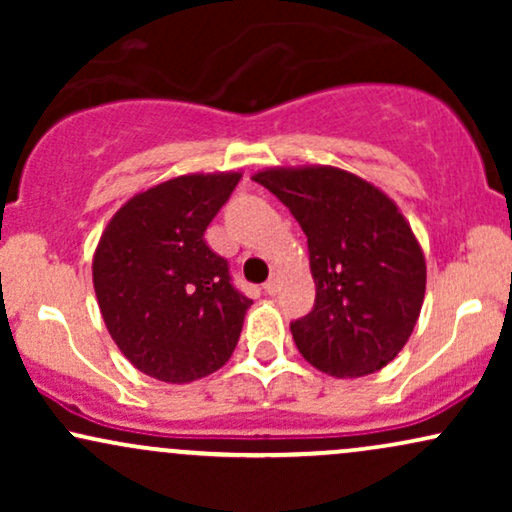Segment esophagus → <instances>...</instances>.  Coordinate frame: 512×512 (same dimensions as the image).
<instances>
[{"label":"esophagus","instance_id":"obj_1","mask_svg":"<svg viewBox=\"0 0 512 512\" xmlns=\"http://www.w3.org/2000/svg\"><path fill=\"white\" fill-rule=\"evenodd\" d=\"M276 289H279V274H272L267 281H264V293H269V296H274Z\"/></svg>","mask_w":512,"mask_h":512}]
</instances>
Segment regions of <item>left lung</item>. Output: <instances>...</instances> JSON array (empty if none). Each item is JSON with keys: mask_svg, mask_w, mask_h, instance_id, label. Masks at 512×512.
I'll return each instance as SVG.
<instances>
[{"mask_svg": "<svg viewBox=\"0 0 512 512\" xmlns=\"http://www.w3.org/2000/svg\"><path fill=\"white\" fill-rule=\"evenodd\" d=\"M308 236L315 305L291 322L305 361L334 378H363L404 349L426 293V260L383 190L334 166L252 175Z\"/></svg>", "mask_w": 512, "mask_h": 512, "instance_id": "left-lung-1", "label": "left lung"}]
</instances>
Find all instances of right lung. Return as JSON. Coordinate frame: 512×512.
I'll list each match as a JSON object with an SVG mask.
<instances>
[{
	"label": "right lung",
	"mask_w": 512,
	"mask_h": 512,
	"mask_svg": "<svg viewBox=\"0 0 512 512\" xmlns=\"http://www.w3.org/2000/svg\"><path fill=\"white\" fill-rule=\"evenodd\" d=\"M240 173H190L115 211L93 255V289L117 349L163 383L207 378L236 349L250 298L204 231Z\"/></svg>",
	"instance_id": "1"
}]
</instances>
